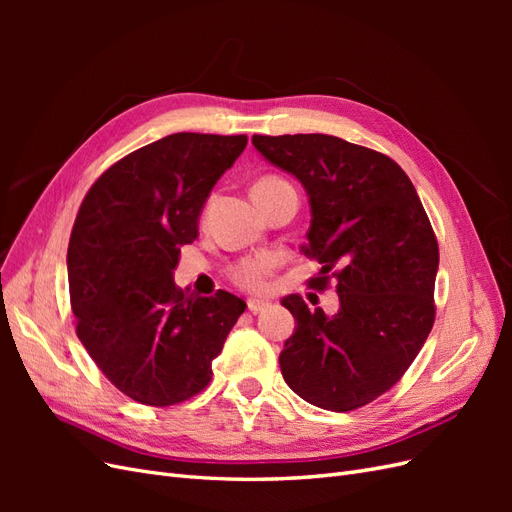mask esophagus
I'll return each instance as SVG.
<instances>
[{"label":"esophagus","mask_w":512,"mask_h":512,"mask_svg":"<svg viewBox=\"0 0 512 512\" xmlns=\"http://www.w3.org/2000/svg\"><path fill=\"white\" fill-rule=\"evenodd\" d=\"M271 303L269 301H262V299H247V309H250L252 314H260L265 312V309H269Z\"/></svg>","instance_id":"1"}]
</instances>
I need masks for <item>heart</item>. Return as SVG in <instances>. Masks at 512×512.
Wrapping results in <instances>:
<instances>
[{
    "instance_id": "b5f03b06",
    "label": "heart",
    "mask_w": 512,
    "mask_h": 512,
    "mask_svg": "<svg viewBox=\"0 0 512 512\" xmlns=\"http://www.w3.org/2000/svg\"><path fill=\"white\" fill-rule=\"evenodd\" d=\"M282 183H286V181L277 179V177H265L254 185V190H269V188H275V185H282ZM275 267H277V258L273 254H258L254 258H247L241 262L235 271V280L250 290H262L265 288V280Z\"/></svg>"
}]
</instances>
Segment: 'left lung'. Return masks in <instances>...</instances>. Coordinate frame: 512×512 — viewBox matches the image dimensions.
Listing matches in <instances>:
<instances>
[{"label":"left lung","instance_id":"obj_1","mask_svg":"<svg viewBox=\"0 0 512 512\" xmlns=\"http://www.w3.org/2000/svg\"><path fill=\"white\" fill-rule=\"evenodd\" d=\"M256 151L299 179L312 224L301 252L335 277L339 309L309 312L299 294L282 305L294 333L280 354L290 389L312 406L348 412L406 374L433 327L438 241L412 181L391 158L329 134H254Z\"/></svg>","mask_w":512,"mask_h":512}]
</instances>
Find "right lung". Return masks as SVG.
<instances>
[{
	"mask_svg": "<svg viewBox=\"0 0 512 512\" xmlns=\"http://www.w3.org/2000/svg\"><path fill=\"white\" fill-rule=\"evenodd\" d=\"M247 136L179 132L132 151L91 185L68 245L76 335L117 389L175 406L209 384L245 301L175 286L181 247L198 237L213 185Z\"/></svg>",
	"mask_w": 512,
	"mask_h": 512,
	"instance_id": "obj_1",
	"label": "right lung"
}]
</instances>
